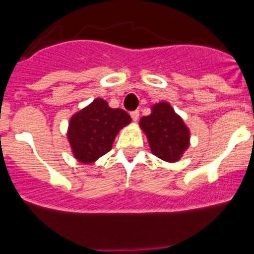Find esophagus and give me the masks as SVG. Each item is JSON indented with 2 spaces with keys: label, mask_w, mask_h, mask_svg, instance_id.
<instances>
[{
  "label": "esophagus",
  "mask_w": 254,
  "mask_h": 254,
  "mask_svg": "<svg viewBox=\"0 0 254 254\" xmlns=\"http://www.w3.org/2000/svg\"><path fill=\"white\" fill-rule=\"evenodd\" d=\"M138 116H140V112H138V111L131 112V117H132V120H133L134 122L138 120Z\"/></svg>",
  "instance_id": "34e87169"
}]
</instances>
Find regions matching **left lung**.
I'll return each mask as SVG.
<instances>
[{"label":"left lung","instance_id":"8db88e82","mask_svg":"<svg viewBox=\"0 0 254 254\" xmlns=\"http://www.w3.org/2000/svg\"><path fill=\"white\" fill-rule=\"evenodd\" d=\"M138 125L151 152L161 160L176 163L190 147V128L168 102L152 104L151 113L142 117Z\"/></svg>","mask_w":254,"mask_h":254}]
</instances>
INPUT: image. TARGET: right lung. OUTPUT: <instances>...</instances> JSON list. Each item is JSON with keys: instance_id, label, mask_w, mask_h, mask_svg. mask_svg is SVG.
Instances as JSON below:
<instances>
[{"instance_id": "add662e5", "label": "right lung", "mask_w": 254, "mask_h": 254, "mask_svg": "<svg viewBox=\"0 0 254 254\" xmlns=\"http://www.w3.org/2000/svg\"><path fill=\"white\" fill-rule=\"evenodd\" d=\"M131 121L123 109H113L102 98L94 99L69 118L67 140L73 158L82 164L95 163L112 149L118 132Z\"/></svg>"}]
</instances>
